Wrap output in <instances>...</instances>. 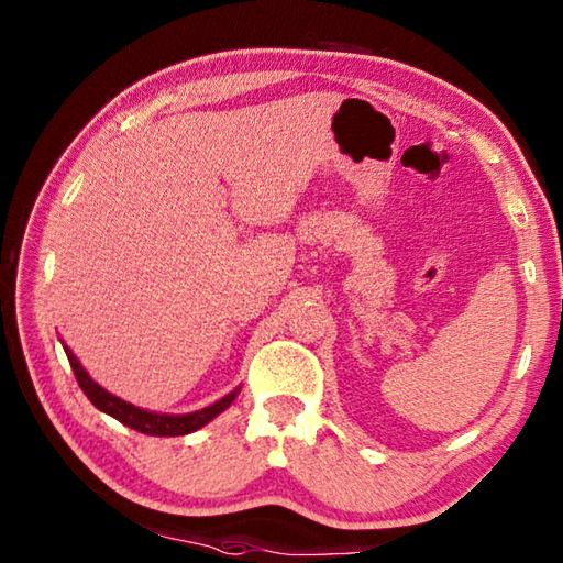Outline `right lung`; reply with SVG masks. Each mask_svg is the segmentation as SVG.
<instances>
[{
    "mask_svg": "<svg viewBox=\"0 0 563 563\" xmlns=\"http://www.w3.org/2000/svg\"><path fill=\"white\" fill-rule=\"evenodd\" d=\"M63 349L67 353V361H69L71 369H75V377L79 382L81 391L87 394V399L93 406H97L99 411L113 416L115 421H121L123 426L133 428V430H140V433H145V435L172 438V435L194 433V430L210 423L214 416H220L227 409V406H230L236 399V394H239V387H236L234 391L227 394V397H222V399H218L214 404L206 406V409H198V411H190V413H157V411H147V409H140V406L130 404V401H125L121 397H115V394H111L109 389H103L99 382H93L87 369L81 367V363L77 361V355L71 353L69 345H65V341H63Z\"/></svg>",
    "mask_w": 563,
    "mask_h": 563,
    "instance_id": "add662e5",
    "label": "right lung"
}]
</instances>
